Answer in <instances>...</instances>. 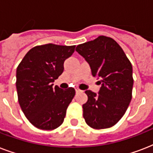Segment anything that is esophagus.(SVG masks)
<instances>
[{
	"mask_svg": "<svg viewBox=\"0 0 153 153\" xmlns=\"http://www.w3.org/2000/svg\"><path fill=\"white\" fill-rule=\"evenodd\" d=\"M75 91H76V93H79V92H82V91H81L80 89L78 88V87H76V88H75Z\"/></svg>",
	"mask_w": 153,
	"mask_h": 153,
	"instance_id": "obj_1",
	"label": "esophagus"
}]
</instances>
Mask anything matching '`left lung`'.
Masks as SVG:
<instances>
[{
    "mask_svg": "<svg viewBox=\"0 0 153 153\" xmlns=\"http://www.w3.org/2000/svg\"><path fill=\"white\" fill-rule=\"evenodd\" d=\"M76 51L89 63L94 77L102 85L97 94L85 93L88 100L82 105L86 123L95 129L110 128L123 117L132 99L133 67L120 45L110 37L79 44Z\"/></svg>",
    "mask_w": 153,
    "mask_h": 153,
    "instance_id": "1",
    "label": "left lung"
}]
</instances>
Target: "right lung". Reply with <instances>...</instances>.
I'll list each match as a JSON object with an SVG mask.
<instances>
[{
  "instance_id": "right-lung-1",
  "label": "right lung",
  "mask_w": 153,
  "mask_h": 153,
  "mask_svg": "<svg viewBox=\"0 0 153 153\" xmlns=\"http://www.w3.org/2000/svg\"><path fill=\"white\" fill-rule=\"evenodd\" d=\"M75 46L53 44L32 48L16 69L19 104L25 117L38 128L52 130L63 122L67 109L75 94L69 87L53 88V82L63 71L64 61L74 53Z\"/></svg>"
}]
</instances>
